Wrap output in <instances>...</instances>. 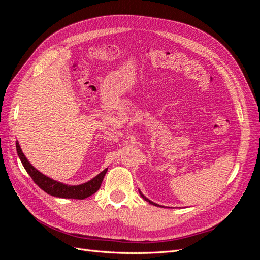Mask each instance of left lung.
Wrapping results in <instances>:
<instances>
[{
	"instance_id": "8db88e82",
	"label": "left lung",
	"mask_w": 260,
	"mask_h": 260,
	"mask_svg": "<svg viewBox=\"0 0 260 260\" xmlns=\"http://www.w3.org/2000/svg\"><path fill=\"white\" fill-rule=\"evenodd\" d=\"M139 192H140V195H141V196H142V198H143V199H144V200H145L146 202H148L149 204H152V205H154V206H158V207H164V206H161V205H158V204H156V203L152 202L151 200H148V199H146V198H145V196H144V195H143L142 193H141V191H140V190H139Z\"/></svg>"
}]
</instances>
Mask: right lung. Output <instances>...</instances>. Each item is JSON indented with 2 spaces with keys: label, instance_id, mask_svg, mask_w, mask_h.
I'll list each match as a JSON object with an SVG mask.
<instances>
[{
  "label": "right lung",
  "instance_id": "1",
  "mask_svg": "<svg viewBox=\"0 0 260 260\" xmlns=\"http://www.w3.org/2000/svg\"><path fill=\"white\" fill-rule=\"evenodd\" d=\"M16 149H17V154L19 156V158L21 160L22 166L25 167L29 176L32 178L35 183L39 187L42 188L44 192H46L52 196H56V198L75 199V200H84L86 198H89V196H91L99 190L102 184V181H103L107 172V168H106L102 171L101 174H99L98 176L88 181V182L79 184V185L64 184L61 182H58L56 180H53L49 177H46L45 175L42 174V172L37 170L26 158L25 154L22 153L18 141L16 142Z\"/></svg>",
  "mask_w": 260,
  "mask_h": 260
}]
</instances>
